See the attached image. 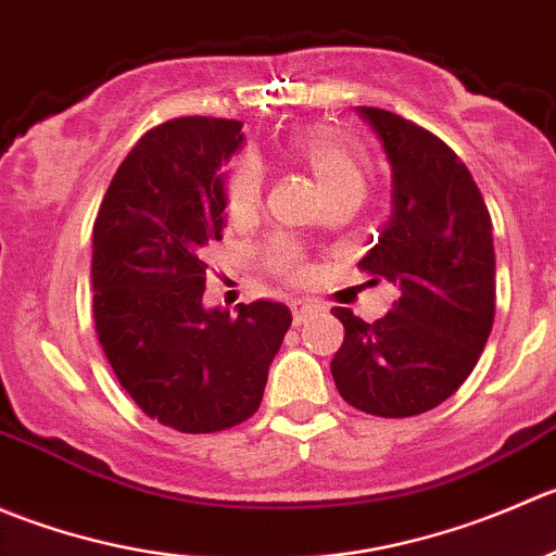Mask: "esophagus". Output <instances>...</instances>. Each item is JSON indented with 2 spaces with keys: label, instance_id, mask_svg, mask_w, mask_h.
Returning a JSON list of instances; mask_svg holds the SVG:
<instances>
[{
  "label": "esophagus",
  "instance_id": "obj_1",
  "mask_svg": "<svg viewBox=\"0 0 556 556\" xmlns=\"http://www.w3.org/2000/svg\"><path fill=\"white\" fill-rule=\"evenodd\" d=\"M316 311H318V305H313V302H307V300L291 302V318H294L296 327H300L302 321H307V318H311Z\"/></svg>",
  "mask_w": 556,
  "mask_h": 556
}]
</instances>
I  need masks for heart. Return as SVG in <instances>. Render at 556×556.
I'll use <instances>...</instances> for the list:
<instances>
[{
    "label": "heart",
    "instance_id": "b5f03b06",
    "mask_svg": "<svg viewBox=\"0 0 556 556\" xmlns=\"http://www.w3.org/2000/svg\"><path fill=\"white\" fill-rule=\"evenodd\" d=\"M286 151L296 164L307 169L329 200L338 197L365 194L367 178H370V159L365 148L351 140L343 131L332 126H307L294 131L286 142ZM262 202V173L251 159H240L227 178V211L229 216L245 218L260 207ZM265 262L273 273L283 278H302L305 265L296 243L291 240H273L265 249Z\"/></svg>",
    "mask_w": 556,
    "mask_h": 556
}]
</instances>
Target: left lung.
Segmentation results:
<instances>
[{
  "label": "left lung",
  "instance_id": "1",
  "mask_svg": "<svg viewBox=\"0 0 556 556\" xmlns=\"http://www.w3.org/2000/svg\"><path fill=\"white\" fill-rule=\"evenodd\" d=\"M392 164V216L359 262L392 280V311L367 324L334 307L345 338L332 359L340 397L403 419L452 397L476 367L494 321L492 218L457 153L414 121L356 108Z\"/></svg>",
  "mask_w": 556,
  "mask_h": 556
}]
</instances>
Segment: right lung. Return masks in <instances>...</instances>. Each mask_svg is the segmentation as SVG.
I'll use <instances>...</instances> for the list:
<instances>
[{
  "label": "right lung",
  "mask_w": 556,
  "mask_h": 556,
  "mask_svg": "<svg viewBox=\"0 0 556 556\" xmlns=\"http://www.w3.org/2000/svg\"><path fill=\"white\" fill-rule=\"evenodd\" d=\"M240 121H164L137 140L93 222V324L121 387L159 425L222 432L256 414L289 307L256 300L207 311L205 249L222 240V164Z\"/></svg>",
  "instance_id": "obj_1"
}]
</instances>
